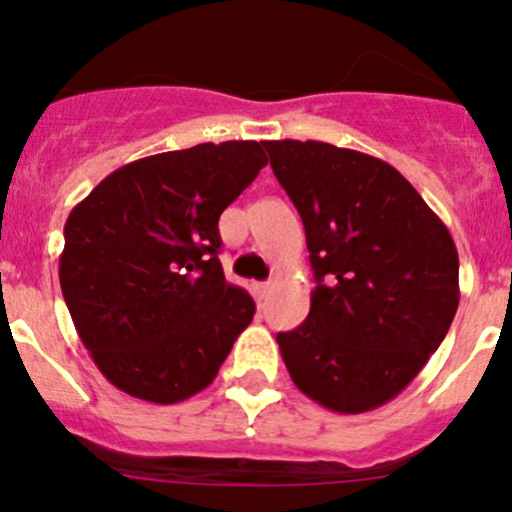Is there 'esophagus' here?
I'll return each instance as SVG.
<instances>
[{"label": "esophagus", "instance_id": "obj_1", "mask_svg": "<svg viewBox=\"0 0 512 512\" xmlns=\"http://www.w3.org/2000/svg\"><path fill=\"white\" fill-rule=\"evenodd\" d=\"M255 295H257V298H260V300H265L267 295H270V283H257V285H255Z\"/></svg>", "mask_w": 512, "mask_h": 512}]
</instances>
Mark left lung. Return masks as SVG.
Here are the masks:
<instances>
[{
  "instance_id": "left-lung-1",
  "label": "left lung",
  "mask_w": 512,
  "mask_h": 512,
  "mask_svg": "<svg viewBox=\"0 0 512 512\" xmlns=\"http://www.w3.org/2000/svg\"><path fill=\"white\" fill-rule=\"evenodd\" d=\"M305 227L315 290L280 353L305 396L338 414L394 399L460 303L452 234L394 166L323 141H265Z\"/></svg>"
}]
</instances>
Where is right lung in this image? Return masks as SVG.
<instances>
[{
	"label": "right lung",
	"mask_w": 512,
	"mask_h": 512,
	"mask_svg": "<svg viewBox=\"0 0 512 512\" xmlns=\"http://www.w3.org/2000/svg\"><path fill=\"white\" fill-rule=\"evenodd\" d=\"M265 164L257 141L166 151L116 169L70 212L62 298L113 386L176 404L212 384L255 315L224 280L217 222Z\"/></svg>",
	"instance_id": "add662e5"
}]
</instances>
